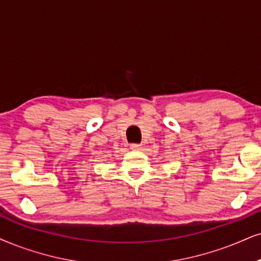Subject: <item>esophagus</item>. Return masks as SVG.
<instances>
[{"mask_svg": "<svg viewBox=\"0 0 261 261\" xmlns=\"http://www.w3.org/2000/svg\"><path fill=\"white\" fill-rule=\"evenodd\" d=\"M141 147H143V146H141L140 144H132V145H130V149L132 150H136V151L141 150Z\"/></svg>", "mask_w": 261, "mask_h": 261, "instance_id": "esophagus-1", "label": "esophagus"}]
</instances>
